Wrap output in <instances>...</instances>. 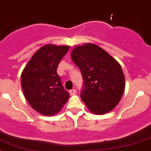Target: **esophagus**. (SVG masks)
I'll use <instances>...</instances> for the list:
<instances>
[{
  "label": "esophagus",
  "mask_w": 151,
  "mask_h": 151,
  "mask_svg": "<svg viewBox=\"0 0 151 151\" xmlns=\"http://www.w3.org/2000/svg\"><path fill=\"white\" fill-rule=\"evenodd\" d=\"M69 92H70V94H71V95H74L76 93V89H74V88H73V89H71L70 91H69Z\"/></svg>",
  "instance_id": "1"
}]
</instances>
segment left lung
Here are the masks:
<instances>
[{"label":"left lung","mask_w":151,"mask_h":151,"mask_svg":"<svg viewBox=\"0 0 151 151\" xmlns=\"http://www.w3.org/2000/svg\"><path fill=\"white\" fill-rule=\"evenodd\" d=\"M80 68L83 86L80 98L91 112H109L119 103L125 88V78L120 64L96 45L77 46L71 53Z\"/></svg>","instance_id":"1"}]
</instances>
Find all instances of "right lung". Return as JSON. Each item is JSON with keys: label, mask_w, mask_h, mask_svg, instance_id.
<instances>
[{"label": "right lung", "mask_w": 151, "mask_h": 151, "mask_svg": "<svg viewBox=\"0 0 151 151\" xmlns=\"http://www.w3.org/2000/svg\"><path fill=\"white\" fill-rule=\"evenodd\" d=\"M69 46L47 45L33 54L22 73L24 95L33 109L44 115L57 113L69 98L56 73Z\"/></svg>", "instance_id": "right-lung-1"}]
</instances>
